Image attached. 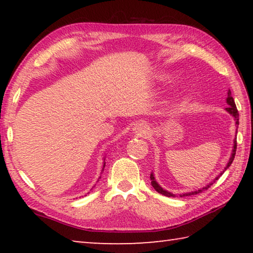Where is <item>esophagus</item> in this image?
Listing matches in <instances>:
<instances>
[{
    "label": "esophagus",
    "mask_w": 253,
    "mask_h": 253,
    "mask_svg": "<svg viewBox=\"0 0 253 253\" xmlns=\"http://www.w3.org/2000/svg\"><path fill=\"white\" fill-rule=\"evenodd\" d=\"M148 132V127L145 123H137L136 125L132 127V134L137 136H144Z\"/></svg>",
    "instance_id": "esophagus-1"
}]
</instances>
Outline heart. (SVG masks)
<instances>
[{"label":"heart","mask_w":253,"mask_h":253,"mask_svg":"<svg viewBox=\"0 0 253 253\" xmlns=\"http://www.w3.org/2000/svg\"><path fill=\"white\" fill-rule=\"evenodd\" d=\"M170 78H172V76H170L169 74H161V75L157 76V80L161 81V83H166V81H169ZM181 88H182V84H179L174 87V89L176 91L179 90Z\"/></svg>","instance_id":"heart-1"}]
</instances>
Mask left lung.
<instances>
[{
  "label": "left lung",
  "instance_id": "1",
  "mask_svg": "<svg viewBox=\"0 0 253 253\" xmlns=\"http://www.w3.org/2000/svg\"><path fill=\"white\" fill-rule=\"evenodd\" d=\"M226 104H228L229 106L226 107L225 108V110L228 111V113L231 115V116H232L233 118H234V122H235V126H239V113H238V109H237V106H235V102H234V100H233V97H232V95H231V90L229 89V91H228V98H226ZM237 132H238V130H237ZM235 151H237V137H235L234 138V140H233V148H232V153H231V157H230V160H229V162H228V164H226V166L224 168V170L223 172H221L220 173V175H217V176L215 177V179H214V181H212L211 183H209L207 186H204V187H202V188H200V190H198V191H193V192H188V193H184V194H179V196H188V195H195V194H199V193H201V192H203L204 190H208V188L212 185V184L216 181V179H219V177L221 176L222 174H223L225 170H226V169H229L230 168V165L232 164V162H233V160H234V156H235ZM151 181H152V186L155 188V190L158 192V193H161V194H163V195H165V196H169V198H175V194H173V193H170V192H169V191H166V190H164V188H163L160 184H158L157 182H156V179H155V176H154V173L152 172L151 173Z\"/></svg>",
  "mask_w": 253,
  "mask_h": 253
}]
</instances>
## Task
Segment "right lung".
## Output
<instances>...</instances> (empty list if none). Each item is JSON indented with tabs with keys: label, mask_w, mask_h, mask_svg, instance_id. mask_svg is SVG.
I'll list each match as a JSON object with an SVG mask.
<instances>
[{
	"label": "right lung",
	"mask_w": 253,
	"mask_h": 253,
	"mask_svg": "<svg viewBox=\"0 0 253 253\" xmlns=\"http://www.w3.org/2000/svg\"><path fill=\"white\" fill-rule=\"evenodd\" d=\"M105 165H106V163H105V158H104V165H102V169H101V173H102V170H104V169H105ZM101 177V176H100ZM99 177V178H100ZM99 178H98V181H99Z\"/></svg>",
	"instance_id": "1"
}]
</instances>
